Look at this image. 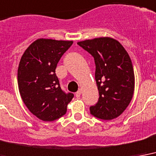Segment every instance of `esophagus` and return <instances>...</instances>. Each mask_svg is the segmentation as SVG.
Returning a JSON list of instances; mask_svg holds the SVG:
<instances>
[{"mask_svg":"<svg viewBox=\"0 0 156 156\" xmlns=\"http://www.w3.org/2000/svg\"><path fill=\"white\" fill-rule=\"evenodd\" d=\"M80 94H81V89H79V90L76 93V96L77 98H79L80 96Z\"/></svg>","mask_w":156,"mask_h":156,"instance_id":"obj_1","label":"esophagus"}]
</instances>
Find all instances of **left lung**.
<instances>
[{
    "label": "left lung",
    "mask_w": 156,
    "mask_h": 156,
    "mask_svg": "<svg viewBox=\"0 0 156 156\" xmlns=\"http://www.w3.org/2000/svg\"><path fill=\"white\" fill-rule=\"evenodd\" d=\"M77 44L94 58L99 98L89 107L98 119L111 120L124 112L134 91V72L129 55L116 40L100 37Z\"/></svg>",
    "instance_id": "left-lung-1"
}]
</instances>
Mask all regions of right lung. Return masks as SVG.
<instances>
[{"label": "right lung", "instance_id": "1", "mask_svg": "<svg viewBox=\"0 0 156 156\" xmlns=\"http://www.w3.org/2000/svg\"><path fill=\"white\" fill-rule=\"evenodd\" d=\"M73 41L38 39L25 50L18 69V84L24 104L43 121L64 115L74 97L62 90L55 74L61 57Z\"/></svg>", "mask_w": 156, "mask_h": 156}]
</instances>
